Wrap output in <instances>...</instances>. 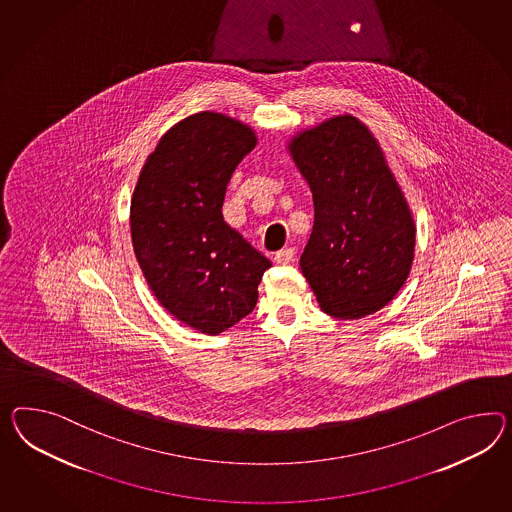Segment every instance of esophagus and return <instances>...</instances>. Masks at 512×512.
<instances>
[{
    "label": "esophagus",
    "instance_id": "34e87169",
    "mask_svg": "<svg viewBox=\"0 0 512 512\" xmlns=\"http://www.w3.org/2000/svg\"><path fill=\"white\" fill-rule=\"evenodd\" d=\"M293 256H295V249H282L276 252L275 262L278 265H288L289 262H293Z\"/></svg>",
    "mask_w": 512,
    "mask_h": 512
}]
</instances>
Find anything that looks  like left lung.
Listing matches in <instances>:
<instances>
[{
  "mask_svg": "<svg viewBox=\"0 0 512 512\" xmlns=\"http://www.w3.org/2000/svg\"><path fill=\"white\" fill-rule=\"evenodd\" d=\"M314 198L302 275L325 314L379 312L407 282L416 226L377 139L353 115L332 117L289 141Z\"/></svg>",
  "mask_w": 512,
  "mask_h": 512,
  "instance_id": "obj_1",
  "label": "left lung"
}]
</instances>
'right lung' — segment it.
<instances>
[{
    "label": "right lung",
    "mask_w": 512,
    "mask_h": 512,
    "mask_svg": "<svg viewBox=\"0 0 512 512\" xmlns=\"http://www.w3.org/2000/svg\"><path fill=\"white\" fill-rule=\"evenodd\" d=\"M256 133L202 111L180 120L146 159L132 198L133 250L161 306L217 336L249 315L271 262L224 223L226 187Z\"/></svg>",
    "instance_id": "right-lung-1"
}]
</instances>
